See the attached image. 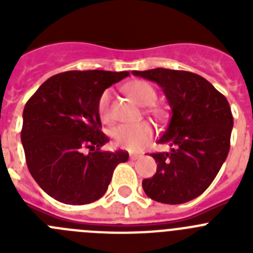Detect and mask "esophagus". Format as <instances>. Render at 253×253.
<instances>
[{"mask_svg":"<svg viewBox=\"0 0 253 253\" xmlns=\"http://www.w3.org/2000/svg\"><path fill=\"white\" fill-rule=\"evenodd\" d=\"M140 157H142V154H140V153L130 154V160L131 161H135V160H138V158H140Z\"/></svg>","mask_w":253,"mask_h":253,"instance_id":"34e87169","label":"esophagus"}]
</instances>
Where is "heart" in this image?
I'll use <instances>...</instances> for the list:
<instances>
[{"label":"heart","instance_id":"heart-1","mask_svg":"<svg viewBox=\"0 0 253 253\" xmlns=\"http://www.w3.org/2000/svg\"><path fill=\"white\" fill-rule=\"evenodd\" d=\"M125 90L131 99H134L142 106L152 105L157 99V92L153 86L146 81H133L125 86ZM110 100L111 91L106 90L101 93L97 104L99 115L105 124L111 123V111H110ZM156 115H161L160 110L154 111ZM153 126L149 123L142 122L138 124H126L120 125L114 129L111 137H113L115 146L120 147L126 151L135 152L142 149L147 143L153 138Z\"/></svg>","mask_w":253,"mask_h":253}]
</instances>
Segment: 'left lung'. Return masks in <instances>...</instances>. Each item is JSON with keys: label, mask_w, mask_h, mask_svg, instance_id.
<instances>
[{"label": "left lung", "mask_w": 253, "mask_h": 253, "mask_svg": "<svg viewBox=\"0 0 253 253\" xmlns=\"http://www.w3.org/2000/svg\"><path fill=\"white\" fill-rule=\"evenodd\" d=\"M133 75L160 84L172 110L169 126L158 139L171 151L152 153L157 172L143 180V190L163 204L190 202L210 186L227 158L233 128L231 106L196 73L154 68Z\"/></svg>", "instance_id": "left-lung-1"}]
</instances>
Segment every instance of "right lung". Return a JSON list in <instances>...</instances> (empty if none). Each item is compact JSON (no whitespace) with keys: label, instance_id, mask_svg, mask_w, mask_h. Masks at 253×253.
<instances>
[{"label":"right lung","instance_id":"obj_1","mask_svg":"<svg viewBox=\"0 0 253 253\" xmlns=\"http://www.w3.org/2000/svg\"><path fill=\"white\" fill-rule=\"evenodd\" d=\"M129 72L68 71L48 78L26 102L21 143L31 176L49 196L84 205L106 193L126 151L107 152L99 99Z\"/></svg>","mask_w":253,"mask_h":253}]
</instances>
